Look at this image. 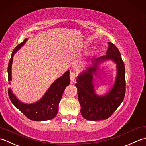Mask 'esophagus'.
<instances>
[{
  "mask_svg": "<svg viewBox=\"0 0 146 146\" xmlns=\"http://www.w3.org/2000/svg\"><path fill=\"white\" fill-rule=\"evenodd\" d=\"M70 78L71 81L73 82L74 81V79H75V78H76V74L74 72H71L70 73Z\"/></svg>",
  "mask_w": 146,
  "mask_h": 146,
  "instance_id": "esophagus-1",
  "label": "esophagus"
}]
</instances>
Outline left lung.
Here are the masks:
<instances>
[{"label": "left lung", "mask_w": 146, "mask_h": 146, "mask_svg": "<svg viewBox=\"0 0 146 146\" xmlns=\"http://www.w3.org/2000/svg\"><path fill=\"white\" fill-rule=\"evenodd\" d=\"M108 43L109 46L106 55L95 59L93 66L88 67L86 71L77 77L76 81L81 115L88 120H106L111 117L123 102L125 94L124 62L117 47L111 42ZM106 60H113L117 64V76L111 91L105 96L98 97L94 93L92 81V74L96 73L98 63Z\"/></svg>", "instance_id": "obj_1"}]
</instances>
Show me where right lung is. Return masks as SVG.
Returning <instances> with one entry per match:
<instances>
[{
	"instance_id": "obj_1",
	"label": "right lung",
	"mask_w": 146,
	"mask_h": 146,
	"mask_svg": "<svg viewBox=\"0 0 146 146\" xmlns=\"http://www.w3.org/2000/svg\"><path fill=\"white\" fill-rule=\"evenodd\" d=\"M26 41L27 39H25L22 43L19 44L12 53L7 68L9 81H11V66L13 56L14 53L26 43ZM69 74V71H67L60 78L56 79L50 86L43 97L36 103L31 105H26L21 103L12 93L11 89L8 90L9 97L14 105L29 120L34 121L52 120L57 114L58 105L61 100L62 94L65 88L70 84ZM9 84H10V82Z\"/></svg>"
}]
</instances>
